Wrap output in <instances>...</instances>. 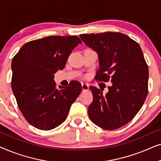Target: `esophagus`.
Segmentation results:
<instances>
[{
    "instance_id": "obj_1",
    "label": "esophagus",
    "mask_w": 161,
    "mask_h": 161,
    "mask_svg": "<svg viewBox=\"0 0 161 161\" xmlns=\"http://www.w3.org/2000/svg\"><path fill=\"white\" fill-rule=\"evenodd\" d=\"M82 89L83 92L89 91V85H88L87 83H82Z\"/></svg>"
}]
</instances>
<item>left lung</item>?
<instances>
[{"label": "left lung", "mask_w": 161, "mask_h": 161, "mask_svg": "<svg viewBox=\"0 0 161 161\" xmlns=\"http://www.w3.org/2000/svg\"><path fill=\"white\" fill-rule=\"evenodd\" d=\"M88 47L97 53L100 69L96 80L112 86L103 94L90 86L93 101L88 108L90 119L105 130L124 126L142 108L148 94L149 69L142 48L128 36L119 32L80 34Z\"/></svg>", "instance_id": "obj_1"}]
</instances>
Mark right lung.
<instances>
[{"label":"right lung","instance_id":"add662e5","mask_svg":"<svg viewBox=\"0 0 161 161\" xmlns=\"http://www.w3.org/2000/svg\"><path fill=\"white\" fill-rule=\"evenodd\" d=\"M80 39L50 36L25 43L12 61V89L26 121L42 130L58 127L81 92L78 81L56 89L53 74L63 69Z\"/></svg>","mask_w":161,"mask_h":161}]
</instances>
